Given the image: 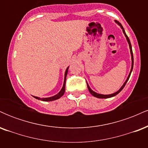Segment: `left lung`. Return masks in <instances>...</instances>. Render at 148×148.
Segmentation results:
<instances>
[{"label":"left lung","mask_w":148,"mask_h":148,"mask_svg":"<svg viewBox=\"0 0 148 148\" xmlns=\"http://www.w3.org/2000/svg\"><path fill=\"white\" fill-rule=\"evenodd\" d=\"M115 22H116V23H118V24L119 25H120V27H121V28H122V29H123V31L124 34H125V37H126V38H127V42H128L129 45H130V51H131V55H132V69H131L130 73V74H129V76H128V78H127V79L126 81H125V84H123V86H122L121 88H120V89L118 91H117L116 92L113 93V94H111V95H101V94H98V93H96L95 92H94V91H92V90L90 89V86H88V83L86 82V84H87L88 88V90H89L90 92V94L92 95H93V96H94V97H97V98H101V99H103V98H109V97H114V96L116 95H118L119 92H121L122 90H123V88H124V87H125V85H126L127 82V81H128L129 79H130V75H131V73H132V69H133V66H134V57H133V52H132V45H131L130 40V39H129V37H127V35H126V33H125V30H124V28H123V25H122L121 23H120V22H119L118 21H116V20H115Z\"/></svg>","instance_id":"8db88e82"}]
</instances>
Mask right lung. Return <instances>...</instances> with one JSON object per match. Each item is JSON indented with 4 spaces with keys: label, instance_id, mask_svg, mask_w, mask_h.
I'll use <instances>...</instances> for the list:
<instances>
[{
    "label": "right lung",
    "instance_id": "obj_1",
    "mask_svg": "<svg viewBox=\"0 0 148 148\" xmlns=\"http://www.w3.org/2000/svg\"><path fill=\"white\" fill-rule=\"evenodd\" d=\"M67 72H68V67H67V69L65 71V74H64V84H63V86H62V88L61 89V90L59 92L58 94H57L56 95L51 97H47V98H40L37 97H34L35 99H39V100H42V101H53V100H56L59 98L61 97L62 95H64V92H65V84H66V77H67Z\"/></svg>",
    "mask_w": 148,
    "mask_h": 148
}]
</instances>
